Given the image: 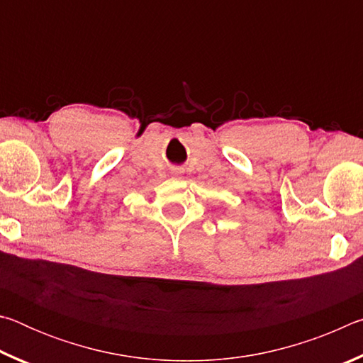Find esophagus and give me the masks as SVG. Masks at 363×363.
I'll return each instance as SVG.
<instances>
[{
  "instance_id": "1",
  "label": "esophagus",
  "mask_w": 363,
  "mask_h": 363,
  "mask_svg": "<svg viewBox=\"0 0 363 363\" xmlns=\"http://www.w3.org/2000/svg\"><path fill=\"white\" fill-rule=\"evenodd\" d=\"M173 174H174V176H179V174H181V169H179V168H174V169H173Z\"/></svg>"
}]
</instances>
